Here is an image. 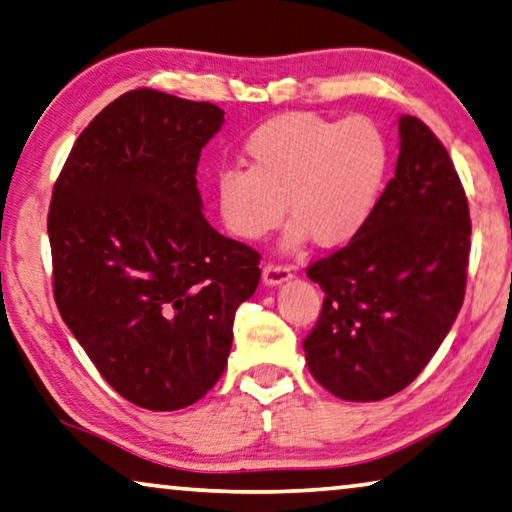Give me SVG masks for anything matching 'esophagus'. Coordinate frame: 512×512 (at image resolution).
Listing matches in <instances>:
<instances>
[{
  "label": "esophagus",
  "instance_id": "esophagus-1",
  "mask_svg": "<svg viewBox=\"0 0 512 512\" xmlns=\"http://www.w3.org/2000/svg\"><path fill=\"white\" fill-rule=\"evenodd\" d=\"M289 278H292V269H289V266H282V264H266L262 271L264 285H269V287L282 285V282H287Z\"/></svg>",
  "mask_w": 512,
  "mask_h": 512
}]
</instances>
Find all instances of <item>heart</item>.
I'll use <instances>...</instances> for the list:
<instances>
[{
	"instance_id": "b5f03b06",
	"label": "heart",
	"mask_w": 512,
	"mask_h": 512,
	"mask_svg": "<svg viewBox=\"0 0 512 512\" xmlns=\"http://www.w3.org/2000/svg\"><path fill=\"white\" fill-rule=\"evenodd\" d=\"M243 160L246 170L225 167L213 181L227 232L262 241L289 209L294 220L285 248L310 236L319 248H342L375 216L391 172V144L368 117L285 112L246 137Z\"/></svg>"
}]
</instances>
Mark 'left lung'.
<instances>
[{
    "label": "left lung",
    "mask_w": 512,
    "mask_h": 512,
    "mask_svg": "<svg viewBox=\"0 0 512 512\" xmlns=\"http://www.w3.org/2000/svg\"><path fill=\"white\" fill-rule=\"evenodd\" d=\"M469 204L444 144L400 117V156L370 225L308 266L324 289L305 363L335 398L377 402L430 363L464 301Z\"/></svg>",
    "instance_id": "8db88e82"
}]
</instances>
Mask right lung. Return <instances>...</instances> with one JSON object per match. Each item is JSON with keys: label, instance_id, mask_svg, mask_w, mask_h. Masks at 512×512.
Masks as SVG:
<instances>
[{"label": "right lung", "instance_id": "add662e5", "mask_svg": "<svg viewBox=\"0 0 512 512\" xmlns=\"http://www.w3.org/2000/svg\"><path fill=\"white\" fill-rule=\"evenodd\" d=\"M223 110L156 89L119 96L75 140L52 190L59 315L121 398L174 411L223 375L259 253L202 213L197 163Z\"/></svg>", "mask_w": 512, "mask_h": 512}]
</instances>
